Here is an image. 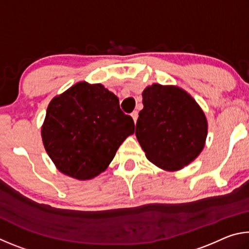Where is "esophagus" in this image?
<instances>
[{"mask_svg":"<svg viewBox=\"0 0 249 249\" xmlns=\"http://www.w3.org/2000/svg\"><path fill=\"white\" fill-rule=\"evenodd\" d=\"M130 116L133 117L134 122H135V123H136V121H137V119H138V112H137V111H134V112H132V114H130Z\"/></svg>","mask_w":249,"mask_h":249,"instance_id":"1","label":"esophagus"}]
</instances>
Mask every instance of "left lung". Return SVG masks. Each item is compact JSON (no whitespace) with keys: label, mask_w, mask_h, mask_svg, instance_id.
<instances>
[{"label":"left lung","mask_w":249,"mask_h":249,"mask_svg":"<svg viewBox=\"0 0 249 249\" xmlns=\"http://www.w3.org/2000/svg\"><path fill=\"white\" fill-rule=\"evenodd\" d=\"M136 137L147 159L167 171L182 169L203 149L208 121L192 96L175 86L154 83L142 91Z\"/></svg>","instance_id":"obj_1"}]
</instances>
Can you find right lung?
Listing matches in <instances>:
<instances>
[{"label": "right lung", "instance_id": "1", "mask_svg": "<svg viewBox=\"0 0 249 249\" xmlns=\"http://www.w3.org/2000/svg\"><path fill=\"white\" fill-rule=\"evenodd\" d=\"M134 129L114 93L100 83L82 81L50 101L41 137L59 171L89 180L107 169Z\"/></svg>", "mask_w": 249, "mask_h": 249}]
</instances>
